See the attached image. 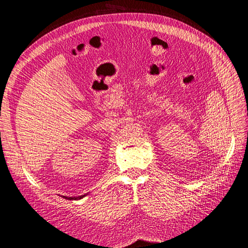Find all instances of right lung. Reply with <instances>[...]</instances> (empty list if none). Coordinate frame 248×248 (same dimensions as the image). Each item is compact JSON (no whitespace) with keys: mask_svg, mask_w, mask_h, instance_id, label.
Listing matches in <instances>:
<instances>
[{"mask_svg":"<svg viewBox=\"0 0 248 248\" xmlns=\"http://www.w3.org/2000/svg\"><path fill=\"white\" fill-rule=\"evenodd\" d=\"M87 196V194H84V196H79V197H70V198H68V197H63L64 199H66V200H69V201H77V200H80V199H82V198H85Z\"/></svg>","mask_w":248,"mask_h":248,"instance_id":"right-lung-1","label":"right lung"}]
</instances>
